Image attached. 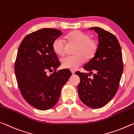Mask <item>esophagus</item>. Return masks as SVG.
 I'll return each mask as SVG.
<instances>
[{
  "mask_svg": "<svg viewBox=\"0 0 134 134\" xmlns=\"http://www.w3.org/2000/svg\"><path fill=\"white\" fill-rule=\"evenodd\" d=\"M75 71H71V73H72V75H74V74H75Z\"/></svg>",
  "mask_w": 134,
  "mask_h": 134,
  "instance_id": "obj_1",
  "label": "esophagus"
}]
</instances>
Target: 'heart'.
Listing matches in <instances>:
<instances>
[{
    "instance_id": "heart-1",
    "label": "heart",
    "mask_w": 134,
    "mask_h": 134,
    "mask_svg": "<svg viewBox=\"0 0 134 134\" xmlns=\"http://www.w3.org/2000/svg\"><path fill=\"white\" fill-rule=\"evenodd\" d=\"M67 38L70 42L78 44L75 51V55L66 56L61 59L63 67L74 70L81 65L84 59H90L95 55L97 50V41L90 38V36L85 32L79 30H74L67 34ZM53 49L57 54L62 56L65 54L66 42L62 37H59L54 40Z\"/></svg>"
}]
</instances>
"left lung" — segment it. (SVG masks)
<instances>
[{"label":"left lung","mask_w":134,"mask_h":134,"mask_svg":"<svg viewBox=\"0 0 134 134\" xmlns=\"http://www.w3.org/2000/svg\"><path fill=\"white\" fill-rule=\"evenodd\" d=\"M98 34V44L95 55L84 66L89 74L76 72L80 78L79 97L88 107L104 106L116 93L122 75V54L119 41L113 34L99 27H92ZM93 78L89 77L91 74Z\"/></svg>","instance_id":"obj_1"}]
</instances>
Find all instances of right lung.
<instances>
[{
	"instance_id": "right-lung-1",
	"label": "right lung",
	"mask_w": 134,
	"mask_h": 134,
	"mask_svg": "<svg viewBox=\"0 0 134 134\" xmlns=\"http://www.w3.org/2000/svg\"><path fill=\"white\" fill-rule=\"evenodd\" d=\"M62 34L60 30L42 28L27 35L18 50L15 73L18 87L26 102L39 110L54 106L72 75L67 69L46 74L60 65L52 44Z\"/></svg>"
}]
</instances>
